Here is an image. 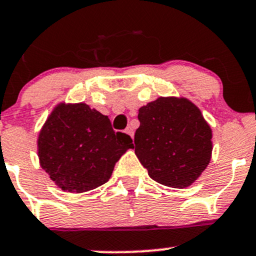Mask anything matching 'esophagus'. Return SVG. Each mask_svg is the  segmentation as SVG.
Here are the masks:
<instances>
[{
	"mask_svg": "<svg viewBox=\"0 0 256 256\" xmlns=\"http://www.w3.org/2000/svg\"><path fill=\"white\" fill-rule=\"evenodd\" d=\"M126 133H127L128 136H130V138L133 139V136H134V130H133V128L128 127L127 129H126Z\"/></svg>",
	"mask_w": 256,
	"mask_h": 256,
	"instance_id": "obj_1",
	"label": "esophagus"
}]
</instances>
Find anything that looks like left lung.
Masks as SVG:
<instances>
[{"mask_svg":"<svg viewBox=\"0 0 256 256\" xmlns=\"http://www.w3.org/2000/svg\"><path fill=\"white\" fill-rule=\"evenodd\" d=\"M136 155L154 180L186 188L211 160L212 133L202 112L186 98H158L139 108Z\"/></svg>","mask_w":256,"mask_h":256,"instance_id":"obj_1","label":"left lung"}]
</instances>
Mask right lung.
I'll return each mask as SVG.
<instances>
[{
	"mask_svg": "<svg viewBox=\"0 0 256 256\" xmlns=\"http://www.w3.org/2000/svg\"><path fill=\"white\" fill-rule=\"evenodd\" d=\"M40 164L62 190L84 193L105 184L133 140L114 132L108 117L85 104H61L38 140Z\"/></svg>",
	"mask_w": 256,
	"mask_h": 256,
	"instance_id": "1",
	"label": "right lung"
}]
</instances>
